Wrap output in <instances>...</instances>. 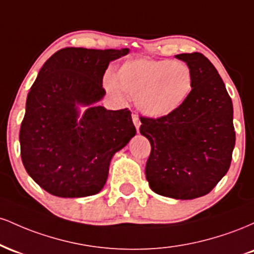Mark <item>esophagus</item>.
<instances>
[{"label":"esophagus","instance_id":"1","mask_svg":"<svg viewBox=\"0 0 254 254\" xmlns=\"http://www.w3.org/2000/svg\"><path fill=\"white\" fill-rule=\"evenodd\" d=\"M132 122H133V124H135V127H136L137 131H138V129H139V125H141V122H139L138 116H137V115H132Z\"/></svg>","mask_w":254,"mask_h":254}]
</instances>
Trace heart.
Instances as JSON below:
<instances>
[{"instance_id": "b5f03b06", "label": "heart", "mask_w": 254, "mask_h": 254, "mask_svg": "<svg viewBox=\"0 0 254 254\" xmlns=\"http://www.w3.org/2000/svg\"><path fill=\"white\" fill-rule=\"evenodd\" d=\"M116 80L107 76L105 87L115 97L122 92L136 98L137 107L153 118L165 117L183 106L193 88L190 66L170 60L136 58L122 64Z\"/></svg>"}]
</instances>
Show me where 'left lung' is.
<instances>
[{
  "mask_svg": "<svg viewBox=\"0 0 254 254\" xmlns=\"http://www.w3.org/2000/svg\"><path fill=\"white\" fill-rule=\"evenodd\" d=\"M176 57L193 75L190 97L171 115L139 118V132L151 145L145 165L151 190L193 199L209 193L229 170L235 145L233 104L216 68L204 55Z\"/></svg>",
  "mask_w": 254,
  "mask_h": 254,
  "instance_id": "obj_1",
  "label": "left lung"
}]
</instances>
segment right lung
Here are the masks:
<instances>
[{
    "label": "right lung",
    "instance_id": "add662e5",
    "mask_svg": "<svg viewBox=\"0 0 254 254\" xmlns=\"http://www.w3.org/2000/svg\"><path fill=\"white\" fill-rule=\"evenodd\" d=\"M129 49L65 48L44 63L32 84L20 127L21 160L40 188L63 198L98 193L112 156L136 135L127 109L95 106L105 95L111 61ZM78 106H89L81 120Z\"/></svg>",
    "mask_w": 254,
    "mask_h": 254
}]
</instances>
